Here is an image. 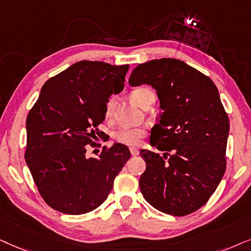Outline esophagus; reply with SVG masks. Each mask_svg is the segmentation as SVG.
I'll list each match as a JSON object with an SVG mask.
<instances>
[{"label": "esophagus", "instance_id": "34e87169", "mask_svg": "<svg viewBox=\"0 0 251 251\" xmlns=\"http://www.w3.org/2000/svg\"><path fill=\"white\" fill-rule=\"evenodd\" d=\"M129 151H131V153H132L133 156H136L139 153V150L136 149V148H133V147H132V148H129Z\"/></svg>", "mask_w": 251, "mask_h": 251}]
</instances>
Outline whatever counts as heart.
<instances>
[{
  "mask_svg": "<svg viewBox=\"0 0 251 251\" xmlns=\"http://www.w3.org/2000/svg\"><path fill=\"white\" fill-rule=\"evenodd\" d=\"M155 98L153 93L150 91L147 87H138V88L133 89L131 92V99L135 103H138L140 106H143L148 102L150 98ZM116 105V99L111 96L108 101H106L104 113L105 117H109L112 115L113 109ZM146 131L142 127H122L112 134V138L115 139V141L125 146H138L141 142V139L145 136Z\"/></svg>",
  "mask_w": 251,
  "mask_h": 251,
  "instance_id": "heart-1",
  "label": "heart"
}]
</instances>
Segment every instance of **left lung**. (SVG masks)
Returning a JSON list of instances; mask_svg holds the SVG:
<instances>
[{
    "label": "left lung",
    "instance_id": "left-lung-1",
    "mask_svg": "<svg viewBox=\"0 0 251 251\" xmlns=\"http://www.w3.org/2000/svg\"><path fill=\"white\" fill-rule=\"evenodd\" d=\"M155 88L159 122L142 149L146 171L139 185L146 201L172 216L189 215L209 201L226 170L228 116L211 79L176 58L139 64L128 80Z\"/></svg>",
    "mask_w": 251,
    "mask_h": 251
}]
</instances>
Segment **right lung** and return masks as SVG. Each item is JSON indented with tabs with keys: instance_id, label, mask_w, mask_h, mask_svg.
I'll use <instances>...</instances> for the list:
<instances>
[{
	"instance_id": "1",
	"label": "right lung",
	"mask_w": 251,
	"mask_h": 251,
	"mask_svg": "<svg viewBox=\"0 0 251 251\" xmlns=\"http://www.w3.org/2000/svg\"><path fill=\"white\" fill-rule=\"evenodd\" d=\"M129 65L80 61L47 80L26 119L25 159L40 195L53 210L82 215L108 198L131 152L122 143L87 158L111 94L124 89Z\"/></svg>"
}]
</instances>
